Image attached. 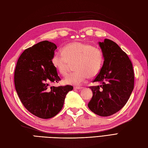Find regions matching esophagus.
Returning a JSON list of instances; mask_svg holds the SVG:
<instances>
[{"label": "esophagus", "instance_id": "esophagus-1", "mask_svg": "<svg viewBox=\"0 0 148 148\" xmlns=\"http://www.w3.org/2000/svg\"><path fill=\"white\" fill-rule=\"evenodd\" d=\"M82 88V87H81V86H75L74 87L75 90H81Z\"/></svg>", "mask_w": 148, "mask_h": 148}]
</instances>
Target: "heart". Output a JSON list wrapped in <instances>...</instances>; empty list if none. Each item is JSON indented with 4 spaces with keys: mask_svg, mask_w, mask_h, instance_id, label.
I'll list each match as a JSON object with an SVG mask.
<instances>
[{
    "mask_svg": "<svg viewBox=\"0 0 148 148\" xmlns=\"http://www.w3.org/2000/svg\"><path fill=\"white\" fill-rule=\"evenodd\" d=\"M63 53H55L51 57V63L61 75L67 73L70 62L77 60L73 73H69L64 79L67 85H80L88 77L98 75L103 63V53L94 46L80 42H71L64 45Z\"/></svg>",
    "mask_w": 148,
    "mask_h": 148,
    "instance_id": "b5f03b06",
    "label": "heart"
}]
</instances>
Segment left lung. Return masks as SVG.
<instances>
[{"instance_id": "8db88e82", "label": "left lung", "mask_w": 148, "mask_h": 148, "mask_svg": "<svg viewBox=\"0 0 148 148\" xmlns=\"http://www.w3.org/2000/svg\"><path fill=\"white\" fill-rule=\"evenodd\" d=\"M103 56V63L91 86L93 96L88 103L91 111L100 116H110L127 103L134 89V75L128 56L110 39L99 42Z\"/></svg>"}]
</instances>
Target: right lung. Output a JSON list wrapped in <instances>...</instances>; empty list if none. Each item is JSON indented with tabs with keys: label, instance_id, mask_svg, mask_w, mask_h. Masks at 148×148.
I'll list each match as a JSON object with an SVG mask.
<instances>
[{
	"label": "right lung",
	"instance_id": "add662e5",
	"mask_svg": "<svg viewBox=\"0 0 148 148\" xmlns=\"http://www.w3.org/2000/svg\"><path fill=\"white\" fill-rule=\"evenodd\" d=\"M57 47L48 41H41L25 49L18 59L14 72L17 95L26 109L41 119L59 113L66 95L73 87L51 86L61 79L51 63Z\"/></svg>",
	"mask_w": 148,
	"mask_h": 148
}]
</instances>
